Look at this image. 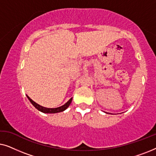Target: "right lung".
I'll list each match as a JSON object with an SVG mask.
<instances>
[{"label":"right lung","instance_id":"add662e5","mask_svg":"<svg viewBox=\"0 0 156 156\" xmlns=\"http://www.w3.org/2000/svg\"><path fill=\"white\" fill-rule=\"evenodd\" d=\"M27 98H28V99L30 101V102L32 103V104L35 106V107L37 108V110L40 111V112H43V113H48V114H54V113H58V112H63V111H65L66 108H67L68 106H69V104H71L72 102V98H71L69 101H68L67 103L65 104H64L63 106H59V107H57V108H45V107H43V106L39 105V104L35 103V101H33L28 96H27Z\"/></svg>","mask_w":156,"mask_h":156}]
</instances>
